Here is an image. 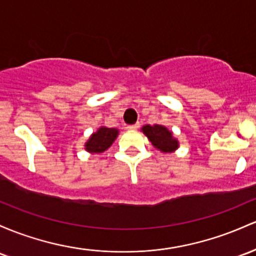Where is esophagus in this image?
I'll return each mask as SVG.
<instances>
[{
  "mask_svg": "<svg viewBox=\"0 0 256 256\" xmlns=\"http://www.w3.org/2000/svg\"><path fill=\"white\" fill-rule=\"evenodd\" d=\"M138 128H140V122H136V124H134V125H128V130H137Z\"/></svg>",
  "mask_w": 256,
  "mask_h": 256,
  "instance_id": "34e87169",
  "label": "esophagus"
}]
</instances>
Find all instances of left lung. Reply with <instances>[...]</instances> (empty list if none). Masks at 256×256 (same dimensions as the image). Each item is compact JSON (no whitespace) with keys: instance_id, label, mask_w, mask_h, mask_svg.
Masks as SVG:
<instances>
[{"instance_id":"1","label":"left lung","mask_w":256,"mask_h":256,"mask_svg":"<svg viewBox=\"0 0 256 256\" xmlns=\"http://www.w3.org/2000/svg\"><path fill=\"white\" fill-rule=\"evenodd\" d=\"M143 134L150 138L152 144L156 148V150L165 152H172L178 147V140L172 137V134L168 130L165 126L162 125H146L143 126Z\"/></svg>"}]
</instances>
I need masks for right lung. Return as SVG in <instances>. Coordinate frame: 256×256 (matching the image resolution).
<instances>
[{
	"label": "right lung",
	"instance_id": "obj_1",
	"mask_svg": "<svg viewBox=\"0 0 256 256\" xmlns=\"http://www.w3.org/2000/svg\"><path fill=\"white\" fill-rule=\"evenodd\" d=\"M118 136L116 128H100L96 134L91 136L86 143V150L91 153H102L108 150Z\"/></svg>",
	"mask_w": 256,
	"mask_h": 256
}]
</instances>
